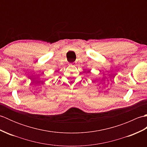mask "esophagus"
<instances>
[{
  "label": "esophagus",
  "instance_id": "34e87169",
  "mask_svg": "<svg viewBox=\"0 0 147 147\" xmlns=\"http://www.w3.org/2000/svg\"><path fill=\"white\" fill-rule=\"evenodd\" d=\"M69 65H71V66H75V65H76V64L75 62H71V63H70Z\"/></svg>",
  "mask_w": 147,
  "mask_h": 147
}]
</instances>
